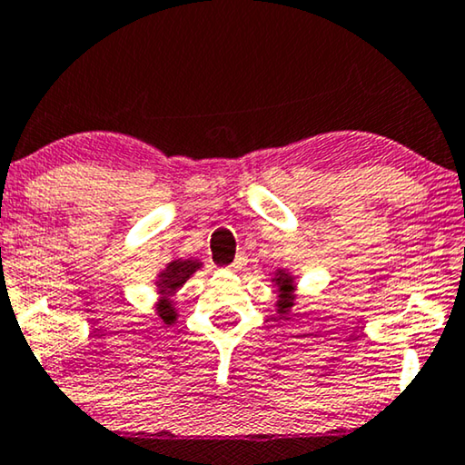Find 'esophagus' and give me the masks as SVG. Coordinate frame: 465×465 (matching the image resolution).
Returning a JSON list of instances; mask_svg holds the SVG:
<instances>
[{
  "mask_svg": "<svg viewBox=\"0 0 465 465\" xmlns=\"http://www.w3.org/2000/svg\"><path fill=\"white\" fill-rule=\"evenodd\" d=\"M244 265H246V254H238L233 263L230 265V270H232V272H238V270H242V267H244Z\"/></svg>",
  "mask_w": 465,
  "mask_h": 465,
  "instance_id": "obj_1",
  "label": "esophagus"
}]
</instances>
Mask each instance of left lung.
<instances>
[{"instance_id":"left-lung-1","label":"left lung","mask_w":465,"mask_h":465,"mask_svg":"<svg viewBox=\"0 0 465 465\" xmlns=\"http://www.w3.org/2000/svg\"><path fill=\"white\" fill-rule=\"evenodd\" d=\"M273 286H276L278 291V313L280 316H286V313L291 312V307L295 305V299H297V282H295V276H292L291 272L286 270H276L272 278Z\"/></svg>"}]
</instances>
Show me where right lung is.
Wrapping results in <instances>:
<instances>
[{"label":"right lung","mask_w":465,"mask_h":465,"mask_svg":"<svg viewBox=\"0 0 465 465\" xmlns=\"http://www.w3.org/2000/svg\"><path fill=\"white\" fill-rule=\"evenodd\" d=\"M200 267H202L200 259H192V257L173 259L170 263H166L164 270L158 273L155 286H158L160 299H158V307H155V312H158V316L164 320L166 324H173L174 320L179 318V313L174 310V301L170 299V295H174V292L179 291L181 286L200 270Z\"/></svg>","instance_id":"right-lung-1"}]
</instances>
